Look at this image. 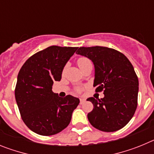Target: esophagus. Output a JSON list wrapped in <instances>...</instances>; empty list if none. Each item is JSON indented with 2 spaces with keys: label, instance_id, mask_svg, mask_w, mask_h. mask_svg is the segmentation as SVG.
I'll return each instance as SVG.
<instances>
[{
  "label": "esophagus",
  "instance_id": "34e87169",
  "mask_svg": "<svg viewBox=\"0 0 154 154\" xmlns=\"http://www.w3.org/2000/svg\"><path fill=\"white\" fill-rule=\"evenodd\" d=\"M85 100L84 99H80V104H83V103H85Z\"/></svg>",
  "mask_w": 154,
  "mask_h": 154
}]
</instances>
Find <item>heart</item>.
I'll return each instance as SVG.
<instances>
[{"instance_id": "1", "label": "heart", "mask_w": 154, "mask_h": 154, "mask_svg": "<svg viewBox=\"0 0 154 154\" xmlns=\"http://www.w3.org/2000/svg\"><path fill=\"white\" fill-rule=\"evenodd\" d=\"M89 62H91L89 58H85V57H82V58H79V60H78L79 67V68L82 67L83 65H85V64H87V63H89Z\"/></svg>"}]
</instances>
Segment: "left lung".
Instances as JSON below:
<instances>
[{"label":"left lung","instance_id":"1","mask_svg":"<svg viewBox=\"0 0 154 154\" xmlns=\"http://www.w3.org/2000/svg\"><path fill=\"white\" fill-rule=\"evenodd\" d=\"M76 53L93 62V86L96 92L104 93L100 100L87 99L94 106L87 116L89 123L103 132L120 130L137 107L139 81L131 62L123 53L106 47H80Z\"/></svg>","mask_w":154,"mask_h":154}]
</instances>
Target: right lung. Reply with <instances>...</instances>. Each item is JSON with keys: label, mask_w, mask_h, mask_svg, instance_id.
I'll return each mask as SVG.
<instances>
[{"label": "right lung", "mask_w": 154, "mask_h": 154, "mask_svg": "<svg viewBox=\"0 0 154 154\" xmlns=\"http://www.w3.org/2000/svg\"><path fill=\"white\" fill-rule=\"evenodd\" d=\"M77 49L50 46L30 57L19 71L16 102L24 123L37 134L51 136L63 130L79 104L78 98L71 95L62 98L51 90Z\"/></svg>", "instance_id": "add662e5"}]
</instances>
